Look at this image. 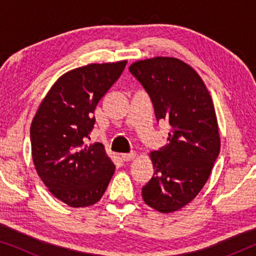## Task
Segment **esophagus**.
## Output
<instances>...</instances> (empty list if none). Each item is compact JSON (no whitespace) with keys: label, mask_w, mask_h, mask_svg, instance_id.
Wrapping results in <instances>:
<instances>
[{"label":"esophagus","mask_w":256,"mask_h":256,"mask_svg":"<svg viewBox=\"0 0 256 256\" xmlns=\"http://www.w3.org/2000/svg\"><path fill=\"white\" fill-rule=\"evenodd\" d=\"M136 157V152H129V154H122L121 155V158L126 160V162H128V160H132Z\"/></svg>","instance_id":"34e87169"}]
</instances>
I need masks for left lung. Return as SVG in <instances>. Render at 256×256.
<instances>
[{"label":"left lung","instance_id":"left-lung-1","mask_svg":"<svg viewBox=\"0 0 256 256\" xmlns=\"http://www.w3.org/2000/svg\"><path fill=\"white\" fill-rule=\"evenodd\" d=\"M129 71L152 99L157 121L171 127L169 143L150 154L154 176L142 188L143 200L162 213L177 211L200 192L219 155L212 98L198 73L177 58L138 60Z\"/></svg>","mask_w":256,"mask_h":256}]
</instances>
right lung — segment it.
<instances>
[{
	"label": "right lung",
	"mask_w": 256,
	"mask_h": 256,
	"mask_svg": "<svg viewBox=\"0 0 256 256\" xmlns=\"http://www.w3.org/2000/svg\"><path fill=\"white\" fill-rule=\"evenodd\" d=\"M127 62L90 64L62 76L42 101L30 128L38 176L71 208L99 202L115 171L104 146H87L101 98L120 78Z\"/></svg>",
	"instance_id": "right-lung-1"
}]
</instances>
